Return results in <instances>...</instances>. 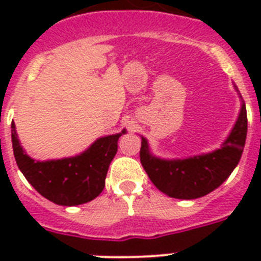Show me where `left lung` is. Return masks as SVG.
I'll return each instance as SVG.
<instances>
[{"mask_svg":"<svg viewBox=\"0 0 261 261\" xmlns=\"http://www.w3.org/2000/svg\"><path fill=\"white\" fill-rule=\"evenodd\" d=\"M247 108L241 112L230 135L218 150L187 160L155 159L149 153L147 141L141 143V164L151 182L161 192L176 199H196L218 188L239 164L247 139Z\"/></svg>","mask_w":261,"mask_h":261,"instance_id":"obj_1","label":"left lung"}]
</instances>
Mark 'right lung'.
<instances>
[{
  "instance_id": "obj_1",
  "label": "right lung",
  "mask_w": 261,
  "mask_h": 261,
  "mask_svg": "<svg viewBox=\"0 0 261 261\" xmlns=\"http://www.w3.org/2000/svg\"><path fill=\"white\" fill-rule=\"evenodd\" d=\"M124 133L97 139L77 157L40 163L24 153L12 123L13 154L18 169L42 196L61 206H77L101 194L110 164L118 151V139Z\"/></svg>"
}]
</instances>
